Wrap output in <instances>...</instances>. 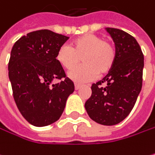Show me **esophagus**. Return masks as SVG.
<instances>
[{"label":"esophagus","mask_w":155,"mask_h":155,"mask_svg":"<svg viewBox=\"0 0 155 155\" xmlns=\"http://www.w3.org/2000/svg\"><path fill=\"white\" fill-rule=\"evenodd\" d=\"M82 86V84H78V83H75L74 84V87H75V90H78L80 87Z\"/></svg>","instance_id":"1"}]
</instances>
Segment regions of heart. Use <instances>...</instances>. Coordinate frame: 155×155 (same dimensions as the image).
<instances>
[{"instance_id":"b5f03b06","label":"heart","mask_w":155,"mask_h":155,"mask_svg":"<svg viewBox=\"0 0 155 155\" xmlns=\"http://www.w3.org/2000/svg\"><path fill=\"white\" fill-rule=\"evenodd\" d=\"M84 65L71 71L68 77L75 82H87L95 79L98 73H107L116 60L114 45L101 37L84 35L71 41V46L59 48L56 60L65 70H72L79 64L81 59Z\"/></svg>"}]
</instances>
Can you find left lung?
I'll return each instance as SVG.
<instances>
[{"mask_svg": "<svg viewBox=\"0 0 155 155\" xmlns=\"http://www.w3.org/2000/svg\"><path fill=\"white\" fill-rule=\"evenodd\" d=\"M106 30L115 43L116 60L104 78L92 84V94L84 107L96 123L113 126L124 120L136 103L142 86L144 58L132 36L117 28Z\"/></svg>", "mask_w": 155, "mask_h": 155, "instance_id": "1", "label": "left lung"}]
</instances>
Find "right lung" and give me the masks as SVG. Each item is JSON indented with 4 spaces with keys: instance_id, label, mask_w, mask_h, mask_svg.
Wrapping results in <instances>:
<instances>
[{
    "instance_id": "obj_1",
    "label": "right lung",
    "mask_w": 155,
    "mask_h": 155,
    "mask_svg": "<svg viewBox=\"0 0 155 155\" xmlns=\"http://www.w3.org/2000/svg\"><path fill=\"white\" fill-rule=\"evenodd\" d=\"M68 37L50 30L28 33L19 38L11 51L9 80L15 104L22 116L36 127L50 125L61 117L74 84L65 78L56 55Z\"/></svg>"
}]
</instances>
